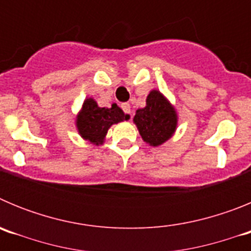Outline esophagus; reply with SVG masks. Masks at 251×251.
I'll use <instances>...</instances> for the list:
<instances>
[{
	"label": "esophagus",
	"mask_w": 251,
	"mask_h": 251,
	"mask_svg": "<svg viewBox=\"0 0 251 251\" xmlns=\"http://www.w3.org/2000/svg\"><path fill=\"white\" fill-rule=\"evenodd\" d=\"M122 109L126 114H130V105L128 103H123L122 104Z\"/></svg>",
	"instance_id": "1"
}]
</instances>
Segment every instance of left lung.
<instances>
[{
    "label": "left lung",
    "instance_id": "obj_1",
    "mask_svg": "<svg viewBox=\"0 0 251 251\" xmlns=\"http://www.w3.org/2000/svg\"><path fill=\"white\" fill-rule=\"evenodd\" d=\"M177 121L175 106L158 90L148 94L146 106L137 110L133 118L142 139L153 147L163 145L174 136Z\"/></svg>",
    "mask_w": 251,
    "mask_h": 251
}]
</instances>
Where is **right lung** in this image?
<instances>
[{
  "mask_svg": "<svg viewBox=\"0 0 251 251\" xmlns=\"http://www.w3.org/2000/svg\"><path fill=\"white\" fill-rule=\"evenodd\" d=\"M128 119L129 115L124 114L115 103L110 108H100L94 99L86 98L76 115V128L81 138L99 146L104 143L108 129L113 124Z\"/></svg>",
  "mask_w": 251,
  "mask_h": 251,
  "instance_id": "1",
  "label": "right lung"
}]
</instances>
